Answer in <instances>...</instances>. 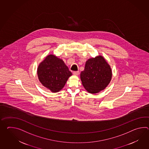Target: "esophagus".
<instances>
[{"label": "esophagus", "instance_id": "1", "mask_svg": "<svg viewBox=\"0 0 149 149\" xmlns=\"http://www.w3.org/2000/svg\"><path fill=\"white\" fill-rule=\"evenodd\" d=\"M79 71H75V72H73V74H74V75H79Z\"/></svg>", "mask_w": 149, "mask_h": 149}]
</instances>
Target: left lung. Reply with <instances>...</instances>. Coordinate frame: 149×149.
Listing matches in <instances>:
<instances>
[{
	"label": "left lung",
	"mask_w": 149,
	"mask_h": 149,
	"mask_svg": "<svg viewBox=\"0 0 149 149\" xmlns=\"http://www.w3.org/2000/svg\"><path fill=\"white\" fill-rule=\"evenodd\" d=\"M112 76V70L101 56L90 58L86 63L80 77L83 86L91 93H96L105 89Z\"/></svg>",
	"instance_id": "8db88e82"
}]
</instances>
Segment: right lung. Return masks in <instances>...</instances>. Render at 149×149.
Masks as SVG:
<instances>
[{"mask_svg":"<svg viewBox=\"0 0 149 149\" xmlns=\"http://www.w3.org/2000/svg\"><path fill=\"white\" fill-rule=\"evenodd\" d=\"M37 75L43 86L56 93L63 89L72 74L63 60L50 54L40 63Z\"/></svg>","mask_w":149,"mask_h":149,"instance_id":"add662e5","label":"right lung"}]
</instances>
